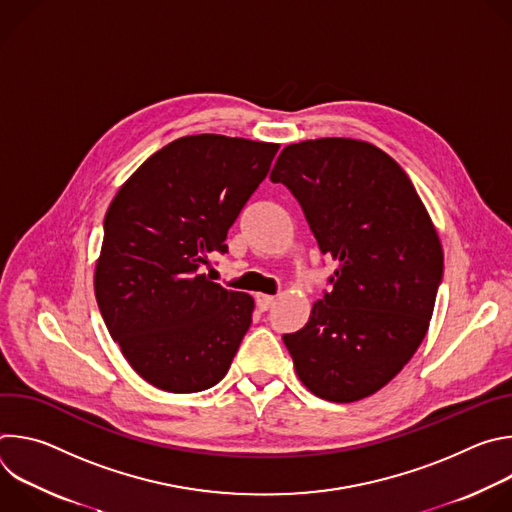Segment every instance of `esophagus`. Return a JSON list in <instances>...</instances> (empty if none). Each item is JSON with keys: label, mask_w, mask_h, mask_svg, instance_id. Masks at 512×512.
Segmentation results:
<instances>
[{"label": "esophagus", "mask_w": 512, "mask_h": 512, "mask_svg": "<svg viewBox=\"0 0 512 512\" xmlns=\"http://www.w3.org/2000/svg\"><path fill=\"white\" fill-rule=\"evenodd\" d=\"M255 302H257V308H259L261 312H267V310L273 306L275 298H273V296H267V294H257V296H255Z\"/></svg>", "instance_id": "esophagus-1"}]
</instances>
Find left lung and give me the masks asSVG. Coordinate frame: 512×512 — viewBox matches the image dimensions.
<instances>
[{"mask_svg":"<svg viewBox=\"0 0 512 512\" xmlns=\"http://www.w3.org/2000/svg\"><path fill=\"white\" fill-rule=\"evenodd\" d=\"M271 182L298 198L320 251L338 263L308 324L283 334L296 373L326 401L369 397L425 338L444 275L440 237L401 166L367 141L291 143Z\"/></svg>","mask_w":512,"mask_h":512,"instance_id":"left-lung-1","label":"left lung"}]
</instances>
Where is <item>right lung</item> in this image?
Segmentation results:
<instances>
[{"mask_svg": "<svg viewBox=\"0 0 512 512\" xmlns=\"http://www.w3.org/2000/svg\"><path fill=\"white\" fill-rule=\"evenodd\" d=\"M277 150L214 133L180 137L113 198L95 296L111 338L150 385L198 393L227 375L255 304L202 271L210 253H227V233Z\"/></svg>", "mask_w": 512, "mask_h": 512, "instance_id": "obj_1", "label": "right lung"}]
</instances>
